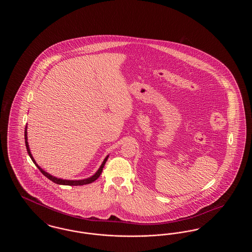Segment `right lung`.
I'll list each match as a JSON object with an SVG mask.
<instances>
[{"instance_id":"obj_1","label":"right lung","mask_w":252,"mask_h":252,"mask_svg":"<svg viewBox=\"0 0 252 252\" xmlns=\"http://www.w3.org/2000/svg\"><path fill=\"white\" fill-rule=\"evenodd\" d=\"M24 139H25V146H26V149H27V153L29 154V156L31 158V159L33 160V162L36 164V167L39 169V171L47 178L50 180H52L53 182H55V183H57V184H60V185H69V186H79V185H85V184H90V183H92V182H94V181H95L99 177H100V175H101V173H102V171H103V168L105 166V163H106V161H107V159H108V156L106 157L105 158V159H104V161L102 162V164H101V166L100 168L97 170V172H96L95 174L94 175V176H92L91 178H88V179H85V180H61V179H58V178H56V177H54V176H52V175H50L48 174L47 172H45L44 170H42L41 168L39 167L37 164H36V160L34 159V158L32 156V154H31V152H30V148H29V144H28V142H27V126H25V131H24Z\"/></svg>"}]
</instances>
